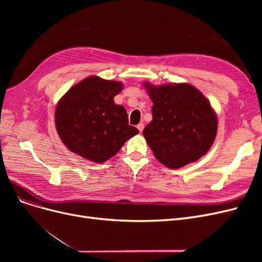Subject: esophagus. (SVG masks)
I'll list each match as a JSON object with an SVG mask.
<instances>
[{"label": "esophagus", "mask_w": 262, "mask_h": 262, "mask_svg": "<svg viewBox=\"0 0 262 262\" xmlns=\"http://www.w3.org/2000/svg\"><path fill=\"white\" fill-rule=\"evenodd\" d=\"M137 128L139 129L140 132H142V131H143V129H144V124H143V123H139V124L137 125Z\"/></svg>", "instance_id": "obj_1"}]
</instances>
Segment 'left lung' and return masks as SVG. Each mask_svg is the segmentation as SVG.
Instances as JSON below:
<instances>
[{"mask_svg": "<svg viewBox=\"0 0 262 262\" xmlns=\"http://www.w3.org/2000/svg\"><path fill=\"white\" fill-rule=\"evenodd\" d=\"M144 86L153 101V119L143 136L154 156L169 168L199 160L217 131V117L209 100L186 83Z\"/></svg>", "mask_w": 262, "mask_h": 262, "instance_id": "obj_1", "label": "left lung"}]
</instances>
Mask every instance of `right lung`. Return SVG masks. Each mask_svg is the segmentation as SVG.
Returning <instances> with one entry per match:
<instances>
[{
    "instance_id": "right-lung-1",
    "label": "right lung",
    "mask_w": 262,
    "mask_h": 262,
    "mask_svg": "<svg viewBox=\"0 0 262 262\" xmlns=\"http://www.w3.org/2000/svg\"><path fill=\"white\" fill-rule=\"evenodd\" d=\"M122 83L90 76L74 85L58 102L55 128L66 146L94 163L115 156L124 142L139 133L114 97Z\"/></svg>"
}]
</instances>
